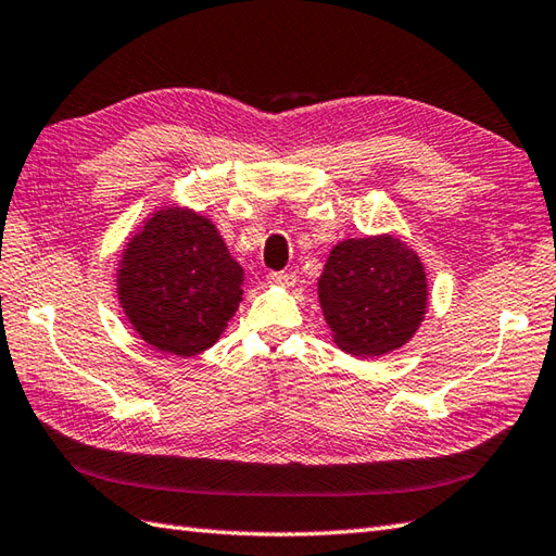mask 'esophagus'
<instances>
[{"mask_svg":"<svg viewBox=\"0 0 556 556\" xmlns=\"http://www.w3.org/2000/svg\"><path fill=\"white\" fill-rule=\"evenodd\" d=\"M266 280L270 282V286H282V288L294 286V276L286 274V270H270V274L266 276Z\"/></svg>","mask_w":556,"mask_h":556,"instance_id":"1","label":"esophagus"}]
</instances>
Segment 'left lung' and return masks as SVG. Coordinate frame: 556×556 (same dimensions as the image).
Segmentation results:
<instances>
[{
	"mask_svg": "<svg viewBox=\"0 0 556 556\" xmlns=\"http://www.w3.org/2000/svg\"><path fill=\"white\" fill-rule=\"evenodd\" d=\"M318 300L342 352L380 356L409 342L421 326L426 270L394 236L342 240L318 278Z\"/></svg>",
	"mask_w": 556,
	"mask_h": 556,
	"instance_id": "obj_1",
	"label": "left lung"
}]
</instances>
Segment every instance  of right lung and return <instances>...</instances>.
<instances>
[{
	"instance_id": "add662e5",
	"label": "right lung",
	"mask_w": 556,
	"mask_h": 556,
	"mask_svg": "<svg viewBox=\"0 0 556 556\" xmlns=\"http://www.w3.org/2000/svg\"><path fill=\"white\" fill-rule=\"evenodd\" d=\"M242 276L212 220L168 206L126 244L116 286L123 312L147 344L194 356L212 348L236 316Z\"/></svg>"
}]
</instances>
